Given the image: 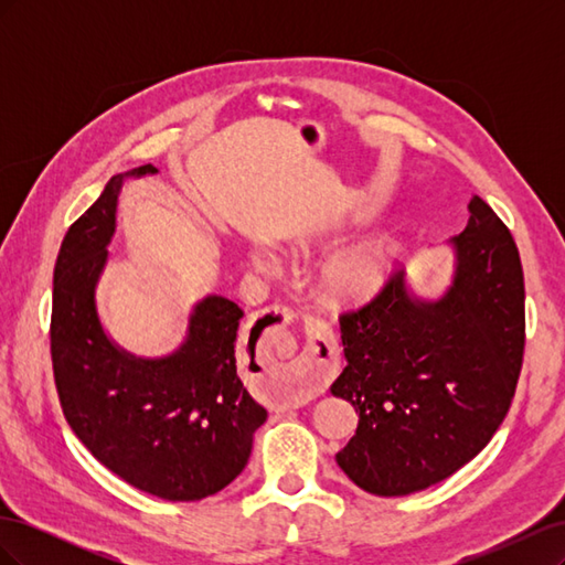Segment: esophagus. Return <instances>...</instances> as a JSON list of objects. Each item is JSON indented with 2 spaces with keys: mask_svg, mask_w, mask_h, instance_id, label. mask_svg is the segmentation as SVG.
Masks as SVG:
<instances>
[{
  "mask_svg": "<svg viewBox=\"0 0 565 565\" xmlns=\"http://www.w3.org/2000/svg\"><path fill=\"white\" fill-rule=\"evenodd\" d=\"M268 313V318L276 322V324H280V328H285V324H289L292 322V318H295V313L289 311V309H280V306H276V309H268L266 311ZM309 324H311V337L318 341L320 347H324L328 349V353H322V358H318V355H313L311 361H309V365H306V380H309L311 384H328L334 374H337V363L332 361V347H330V337L324 334V328H322V322H318V320H309Z\"/></svg>",
  "mask_w": 565,
  "mask_h": 565,
  "instance_id": "obj_1",
  "label": "esophagus"
}]
</instances>
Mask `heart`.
<instances>
[{
    "mask_svg": "<svg viewBox=\"0 0 565 565\" xmlns=\"http://www.w3.org/2000/svg\"><path fill=\"white\" fill-rule=\"evenodd\" d=\"M341 243L339 233H311L292 243L301 256H311ZM247 262L259 273H278L282 268L280 254L266 243H252ZM403 262V245L396 235L380 233L365 237L344 252L334 254L320 273L322 295L337 306H363L377 299Z\"/></svg>",
    "mask_w": 565,
    "mask_h": 565,
    "instance_id": "obj_1",
    "label": "heart"
}]
</instances>
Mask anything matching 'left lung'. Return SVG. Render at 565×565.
Wrapping results in <instances>:
<instances>
[{"mask_svg": "<svg viewBox=\"0 0 565 565\" xmlns=\"http://www.w3.org/2000/svg\"><path fill=\"white\" fill-rule=\"evenodd\" d=\"M448 245L452 280L422 297L403 276L339 318L347 367L330 386L358 413L337 465L365 492L401 498L481 452L514 398L525 344L519 247L481 198Z\"/></svg>", "mask_w": 565, "mask_h": 565, "instance_id": "left-lung-1", "label": "left lung"}]
</instances>
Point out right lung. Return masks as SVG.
I'll return each instance as SVG.
<instances>
[{
	"mask_svg": "<svg viewBox=\"0 0 565 565\" xmlns=\"http://www.w3.org/2000/svg\"><path fill=\"white\" fill-rule=\"evenodd\" d=\"M150 174L152 164L115 174L67 228L54 268L51 361L63 415L100 465L156 498L195 502L241 476L268 413L237 374L235 301L202 297L181 344L158 358L122 349L100 322L96 289L119 193L127 179Z\"/></svg>",
	"mask_w": 565,
	"mask_h": 565,
	"instance_id": "obj_1",
	"label": "right lung"
}]
</instances>
